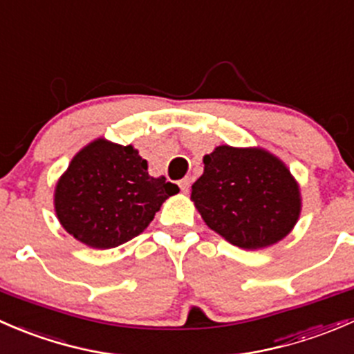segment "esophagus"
I'll list each match as a JSON object with an SVG mask.
<instances>
[{"mask_svg": "<svg viewBox=\"0 0 354 354\" xmlns=\"http://www.w3.org/2000/svg\"><path fill=\"white\" fill-rule=\"evenodd\" d=\"M190 183H192V180H190V178H183V180H180V181H178V185H180L181 192H185V194H187V192L190 190Z\"/></svg>", "mask_w": 354, "mask_h": 354, "instance_id": "esophagus-1", "label": "esophagus"}]
</instances>
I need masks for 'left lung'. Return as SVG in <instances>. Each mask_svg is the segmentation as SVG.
Returning <instances> with one entry per match:
<instances>
[{"mask_svg": "<svg viewBox=\"0 0 354 354\" xmlns=\"http://www.w3.org/2000/svg\"><path fill=\"white\" fill-rule=\"evenodd\" d=\"M192 200L207 226L240 248L283 240L299 216V190L288 167L262 149L221 145L203 157Z\"/></svg>", "mask_w": 354, "mask_h": 354, "instance_id": "8db88e82", "label": "left lung"}]
</instances>
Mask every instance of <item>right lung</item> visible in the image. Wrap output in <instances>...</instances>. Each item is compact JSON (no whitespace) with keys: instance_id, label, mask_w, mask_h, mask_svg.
Returning a JSON list of instances; mask_svg holds the SVG:
<instances>
[{"instance_id":"add662e5","label":"right lung","mask_w":354,"mask_h":354,"mask_svg":"<svg viewBox=\"0 0 354 354\" xmlns=\"http://www.w3.org/2000/svg\"><path fill=\"white\" fill-rule=\"evenodd\" d=\"M180 188L149 176L147 160L131 145L92 142L82 149L56 185L62 226L92 248H114L138 236L162 202Z\"/></svg>"}]
</instances>
